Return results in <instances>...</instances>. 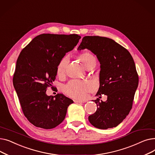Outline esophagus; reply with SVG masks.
Wrapping results in <instances>:
<instances>
[{
	"instance_id": "1",
	"label": "esophagus",
	"mask_w": 155,
	"mask_h": 155,
	"mask_svg": "<svg viewBox=\"0 0 155 155\" xmlns=\"http://www.w3.org/2000/svg\"><path fill=\"white\" fill-rule=\"evenodd\" d=\"M74 102L76 103H85V101H80V100H74Z\"/></svg>"
}]
</instances>
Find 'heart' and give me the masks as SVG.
<instances>
[{"label": "heart", "mask_w": 155, "mask_h": 155, "mask_svg": "<svg viewBox=\"0 0 155 155\" xmlns=\"http://www.w3.org/2000/svg\"><path fill=\"white\" fill-rule=\"evenodd\" d=\"M79 58L82 62L85 67L88 64L95 60L94 56L89 53L85 52L79 56ZM69 61V56L66 55L60 60L56 67L57 74L62 76L64 74L65 70ZM93 85L91 83L85 80H71L63 88V91L68 96L75 99H84L86 94L92 90Z\"/></svg>", "instance_id": "1"}]
</instances>
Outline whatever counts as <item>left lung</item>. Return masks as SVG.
Wrapping results in <instances>:
<instances>
[{"label": "left lung", "mask_w": 155, "mask_h": 155, "mask_svg": "<svg viewBox=\"0 0 155 155\" xmlns=\"http://www.w3.org/2000/svg\"><path fill=\"white\" fill-rule=\"evenodd\" d=\"M88 49L101 64L100 87L96 96L107 95L105 102L94 101L97 110L88 116L94 127L106 129L116 127L132 109L139 77L133 57L125 48L112 39L99 36L82 38L78 50Z\"/></svg>", "instance_id": "1"}]
</instances>
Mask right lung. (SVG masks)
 Listing matches in <instances>:
<instances>
[{"instance_id": "right-lung-1", "label": "right lung", "mask_w": 155, "mask_h": 155, "mask_svg": "<svg viewBox=\"0 0 155 155\" xmlns=\"http://www.w3.org/2000/svg\"><path fill=\"white\" fill-rule=\"evenodd\" d=\"M80 36L42 34L22 49L16 62L13 85L24 115L38 127L53 129L64 119L73 101L61 94L48 96L53 88L56 67L66 53L77 45Z\"/></svg>"}]
</instances>
